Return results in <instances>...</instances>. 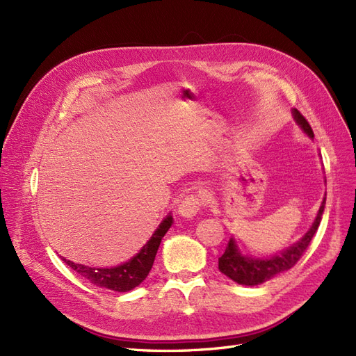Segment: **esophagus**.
I'll use <instances>...</instances> for the list:
<instances>
[{"instance_id": "1", "label": "esophagus", "mask_w": 356, "mask_h": 356, "mask_svg": "<svg viewBox=\"0 0 356 356\" xmlns=\"http://www.w3.org/2000/svg\"><path fill=\"white\" fill-rule=\"evenodd\" d=\"M204 204H207V196H204V193L188 195L179 202L178 213L184 218H193L204 207Z\"/></svg>"}]
</instances>
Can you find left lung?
<instances>
[{
    "label": "left lung",
    "mask_w": 356,
    "mask_h": 356,
    "mask_svg": "<svg viewBox=\"0 0 356 356\" xmlns=\"http://www.w3.org/2000/svg\"><path fill=\"white\" fill-rule=\"evenodd\" d=\"M294 118L297 123L301 126V129L310 136L314 138V131L306 120V117L301 114L298 110L294 108ZM325 207V197L322 200V204L319 208V212L316 215V220L312 225L310 230L305 234V238L296 245L288 248L286 251L281 252L279 255H275L272 258H266V260H260V258H250L243 257L239 254L238 248L234 245V241L230 239L229 245L225 246L224 254L218 258V268L220 272L225 276H229L232 281L238 282L241 285H258L263 284L268 279L273 277L277 273H282L289 270L291 267H294L297 261L306 252L312 239L319 227V222L322 218V212H324Z\"/></svg>",
    "instance_id": "obj_1"
}]
</instances>
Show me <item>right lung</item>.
Here are the masks:
<instances>
[{
    "mask_svg": "<svg viewBox=\"0 0 356 356\" xmlns=\"http://www.w3.org/2000/svg\"><path fill=\"white\" fill-rule=\"evenodd\" d=\"M170 225L172 217L169 215V217H166L163 222L159 225V229L154 232L152 239L147 242V245H144L143 250L139 251L131 261H127L122 266L111 268H93L83 264H75L70 260H65V258H63V261H65L72 270L77 272L81 277H84L86 281H89L96 286L117 291V293H127V291L138 286L148 276L149 270H152L153 267L160 242L163 239V236L166 234Z\"/></svg>",
    "mask_w": 356,
    "mask_h": 356,
    "instance_id": "add662e5",
    "label": "right lung"
}]
</instances>
